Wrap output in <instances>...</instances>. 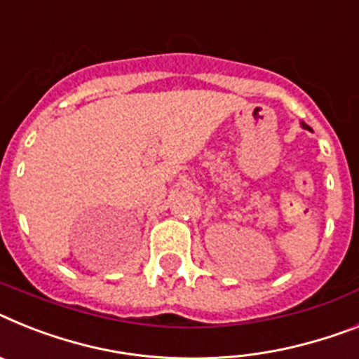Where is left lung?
Wrapping results in <instances>:
<instances>
[{
  "label": "left lung",
  "instance_id": "left-lung-1",
  "mask_svg": "<svg viewBox=\"0 0 359 359\" xmlns=\"http://www.w3.org/2000/svg\"><path fill=\"white\" fill-rule=\"evenodd\" d=\"M303 128H305V123H303Z\"/></svg>",
  "mask_w": 359,
  "mask_h": 359
}]
</instances>
